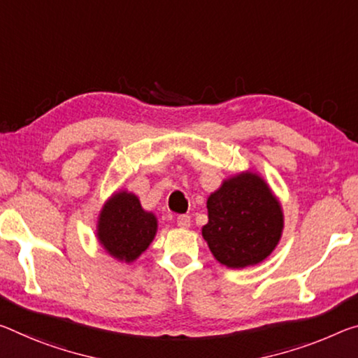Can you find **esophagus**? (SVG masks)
<instances>
[{
  "instance_id": "esophagus-1",
  "label": "esophagus",
  "mask_w": 358,
  "mask_h": 358,
  "mask_svg": "<svg viewBox=\"0 0 358 358\" xmlns=\"http://www.w3.org/2000/svg\"><path fill=\"white\" fill-rule=\"evenodd\" d=\"M177 224L181 229H188L191 226V218L188 217V215H180V217L177 218Z\"/></svg>"
}]
</instances>
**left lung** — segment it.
<instances>
[{
  "label": "left lung",
  "instance_id": "8db88e82",
  "mask_svg": "<svg viewBox=\"0 0 358 358\" xmlns=\"http://www.w3.org/2000/svg\"><path fill=\"white\" fill-rule=\"evenodd\" d=\"M208 223L202 237L220 264L243 269L275 250L283 231V210L263 177L241 172L223 180L207 197Z\"/></svg>",
  "mask_w": 358,
  "mask_h": 358
}]
</instances>
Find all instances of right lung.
Segmentation results:
<instances>
[{
  "label": "right lung",
  "instance_id": "1",
  "mask_svg": "<svg viewBox=\"0 0 358 358\" xmlns=\"http://www.w3.org/2000/svg\"><path fill=\"white\" fill-rule=\"evenodd\" d=\"M157 232V218L141 207L140 199L126 189L111 194L97 220V241L105 252L121 263H134Z\"/></svg>",
  "mask_w": 358,
  "mask_h": 358
}]
</instances>
